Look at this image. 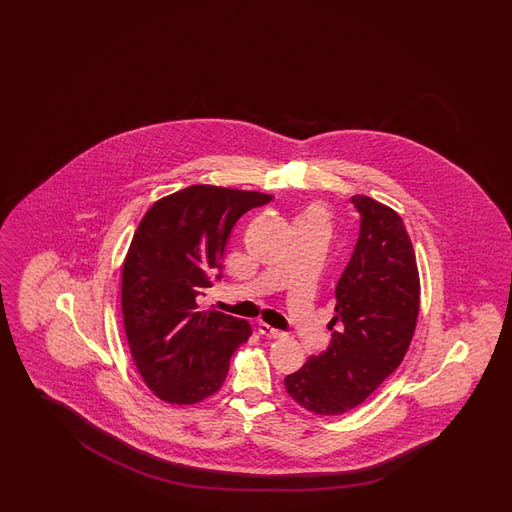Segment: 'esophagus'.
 Returning <instances> with one entry per match:
<instances>
[{
  "label": "esophagus",
  "instance_id": "1",
  "mask_svg": "<svg viewBox=\"0 0 512 512\" xmlns=\"http://www.w3.org/2000/svg\"><path fill=\"white\" fill-rule=\"evenodd\" d=\"M258 331H260L261 335H265V337L269 338H278L283 335L282 329H276V327L269 326V324H265V322L258 324Z\"/></svg>",
  "mask_w": 512,
  "mask_h": 512
}]
</instances>
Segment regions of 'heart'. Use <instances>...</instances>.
<instances>
[{"mask_svg":"<svg viewBox=\"0 0 512 512\" xmlns=\"http://www.w3.org/2000/svg\"><path fill=\"white\" fill-rule=\"evenodd\" d=\"M302 219H320V221H326V210L322 207H311L307 210Z\"/></svg>","mask_w":512,"mask_h":512,"instance_id":"b5f03b06","label":"heart"}]
</instances>
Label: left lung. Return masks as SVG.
Segmentation results:
<instances>
[{
  "instance_id": "8db88e82",
  "label": "left lung",
  "mask_w": 512,
  "mask_h": 512,
  "mask_svg": "<svg viewBox=\"0 0 512 512\" xmlns=\"http://www.w3.org/2000/svg\"><path fill=\"white\" fill-rule=\"evenodd\" d=\"M359 240L335 289L329 346L285 377L305 410L340 415L364 403L399 368L414 337L419 274L403 219L368 196H353Z\"/></svg>"
}]
</instances>
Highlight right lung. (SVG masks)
I'll return each instance as SVG.
<instances>
[{
	"label": "right lung",
	"instance_id": "obj_1",
	"mask_svg": "<svg viewBox=\"0 0 512 512\" xmlns=\"http://www.w3.org/2000/svg\"><path fill=\"white\" fill-rule=\"evenodd\" d=\"M272 196L196 185L157 201L142 218L122 267V316L144 382L166 403L218 392L249 322L199 311L197 296L223 278V252L238 219Z\"/></svg>",
	"mask_w": 512,
	"mask_h": 512
}]
</instances>
